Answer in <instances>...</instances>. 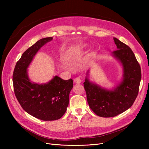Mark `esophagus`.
<instances>
[{
	"instance_id": "1",
	"label": "esophagus",
	"mask_w": 149,
	"mask_h": 149,
	"mask_svg": "<svg viewBox=\"0 0 149 149\" xmlns=\"http://www.w3.org/2000/svg\"><path fill=\"white\" fill-rule=\"evenodd\" d=\"M74 82L76 84H79L81 83V79L79 78H76L74 79Z\"/></svg>"
}]
</instances>
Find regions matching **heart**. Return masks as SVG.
<instances>
[{"label": "heart", "instance_id": "1", "mask_svg": "<svg viewBox=\"0 0 149 149\" xmlns=\"http://www.w3.org/2000/svg\"><path fill=\"white\" fill-rule=\"evenodd\" d=\"M84 47H85V45H81V46L79 47V49H83Z\"/></svg>", "mask_w": 149, "mask_h": 149}]
</instances>
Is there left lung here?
I'll use <instances>...</instances> for the list:
<instances>
[{"label": "left lung", "instance_id": "8db88e82", "mask_svg": "<svg viewBox=\"0 0 149 149\" xmlns=\"http://www.w3.org/2000/svg\"><path fill=\"white\" fill-rule=\"evenodd\" d=\"M117 50L112 55L123 67L121 82L109 90L90 81L87 72L84 84L89 107L96 115L111 118L123 113L132 106L138 95L141 80V69L134 53L127 45L114 38Z\"/></svg>", "mask_w": 149, "mask_h": 149}]
</instances>
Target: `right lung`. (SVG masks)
I'll return each instance as SVG.
<instances>
[{
	"mask_svg": "<svg viewBox=\"0 0 149 149\" xmlns=\"http://www.w3.org/2000/svg\"><path fill=\"white\" fill-rule=\"evenodd\" d=\"M40 39L22 54L13 73L15 95L27 113L42 120H55L64 115L69 104L73 80H64L57 76L47 83L38 84L30 80L27 68L40 48L52 40Z\"/></svg>",
	"mask_w": 149,
	"mask_h": 149,
	"instance_id": "add662e5",
	"label": "right lung"
}]
</instances>
